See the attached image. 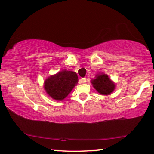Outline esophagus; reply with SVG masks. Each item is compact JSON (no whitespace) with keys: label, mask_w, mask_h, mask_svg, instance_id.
Returning a JSON list of instances; mask_svg holds the SVG:
<instances>
[{"label":"esophagus","mask_w":154,"mask_h":154,"mask_svg":"<svg viewBox=\"0 0 154 154\" xmlns=\"http://www.w3.org/2000/svg\"><path fill=\"white\" fill-rule=\"evenodd\" d=\"M81 82L82 83H86V82H87V78L86 77H84V78H82L81 79Z\"/></svg>","instance_id":"34e87169"}]
</instances>
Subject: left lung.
I'll use <instances>...</instances> for the list:
<instances>
[{"label":"left lung","mask_w":154,"mask_h":154,"mask_svg":"<svg viewBox=\"0 0 154 154\" xmlns=\"http://www.w3.org/2000/svg\"><path fill=\"white\" fill-rule=\"evenodd\" d=\"M91 84L98 93L105 96L111 94L116 87L114 82L104 73L96 75L95 79L91 80Z\"/></svg>","instance_id":"left-lung-1"}]
</instances>
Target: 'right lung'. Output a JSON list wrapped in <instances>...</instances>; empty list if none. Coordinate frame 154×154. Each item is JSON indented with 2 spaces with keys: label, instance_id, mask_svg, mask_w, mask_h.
<instances>
[{
  "label": "right lung",
  "instance_id": "add662e5",
  "mask_svg": "<svg viewBox=\"0 0 154 154\" xmlns=\"http://www.w3.org/2000/svg\"><path fill=\"white\" fill-rule=\"evenodd\" d=\"M78 82L77 73L63 69L51 75L44 81V88L47 94L56 101H63Z\"/></svg>",
  "mask_w": 154,
  "mask_h": 154
}]
</instances>
